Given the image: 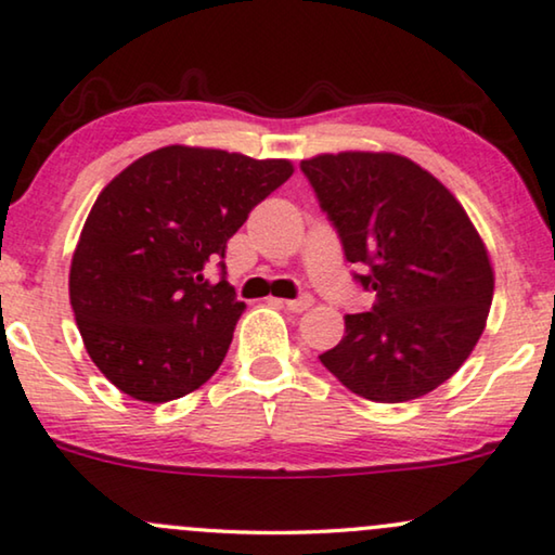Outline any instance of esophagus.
<instances>
[{"label": "esophagus", "mask_w": 555, "mask_h": 555, "mask_svg": "<svg viewBox=\"0 0 555 555\" xmlns=\"http://www.w3.org/2000/svg\"><path fill=\"white\" fill-rule=\"evenodd\" d=\"M312 302H315V300H312V295H310V293H302L300 297H295V300H283L285 308H287V310H293V312H302V310H308Z\"/></svg>", "instance_id": "esophagus-1"}]
</instances>
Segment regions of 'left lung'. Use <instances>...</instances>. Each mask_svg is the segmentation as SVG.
I'll return each mask as SVG.
<instances>
[{
    "label": "left lung",
    "instance_id": "1",
    "mask_svg": "<svg viewBox=\"0 0 555 555\" xmlns=\"http://www.w3.org/2000/svg\"><path fill=\"white\" fill-rule=\"evenodd\" d=\"M327 220L373 293L320 356L345 388L405 403L443 385L476 348L493 300L488 250L443 182L392 152L302 159Z\"/></svg>",
    "mask_w": 555,
    "mask_h": 555
}]
</instances>
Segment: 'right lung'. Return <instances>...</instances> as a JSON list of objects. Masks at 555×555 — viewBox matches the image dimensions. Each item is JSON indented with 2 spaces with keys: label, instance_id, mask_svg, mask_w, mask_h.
Instances as JSON below:
<instances>
[{
  "label": "right lung",
  "instance_id": "right-lung-1",
  "mask_svg": "<svg viewBox=\"0 0 555 555\" xmlns=\"http://www.w3.org/2000/svg\"><path fill=\"white\" fill-rule=\"evenodd\" d=\"M291 175L287 159L170 144L100 192L72 255L69 302L112 385L167 403L210 380L245 310L224 280V247ZM212 261L218 284L204 278Z\"/></svg>",
  "mask_w": 555,
  "mask_h": 555
}]
</instances>
